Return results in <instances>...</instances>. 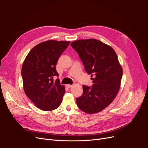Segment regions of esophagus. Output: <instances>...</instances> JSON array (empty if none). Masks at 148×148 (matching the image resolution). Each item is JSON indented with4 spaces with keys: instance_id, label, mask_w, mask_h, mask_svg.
<instances>
[{
    "instance_id": "34e87169",
    "label": "esophagus",
    "mask_w": 148,
    "mask_h": 148,
    "mask_svg": "<svg viewBox=\"0 0 148 148\" xmlns=\"http://www.w3.org/2000/svg\"><path fill=\"white\" fill-rule=\"evenodd\" d=\"M66 87H67V88H71V87L73 86V85H72V84H66Z\"/></svg>"
}]
</instances>
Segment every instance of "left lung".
Instances as JSON below:
<instances>
[{
  "instance_id": "obj_1",
  "label": "left lung",
  "mask_w": 148,
  "mask_h": 148,
  "mask_svg": "<svg viewBox=\"0 0 148 148\" xmlns=\"http://www.w3.org/2000/svg\"><path fill=\"white\" fill-rule=\"evenodd\" d=\"M71 45L78 53L92 87L83 85V94L76 99L80 109L88 114L101 112L109 106L121 87L122 68L111 46L95 39L79 40Z\"/></svg>"
}]
</instances>
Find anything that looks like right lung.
Returning a JSON list of instances; mask_svg holds the SVG:
<instances>
[{"mask_svg":"<svg viewBox=\"0 0 148 148\" xmlns=\"http://www.w3.org/2000/svg\"><path fill=\"white\" fill-rule=\"evenodd\" d=\"M70 42L49 40L31 49L21 68L23 89L38 108L51 111L58 108L65 94V86L59 80L56 66L58 60Z\"/></svg>","mask_w":148,"mask_h":148,"instance_id":"1","label":"right lung"}]
</instances>
